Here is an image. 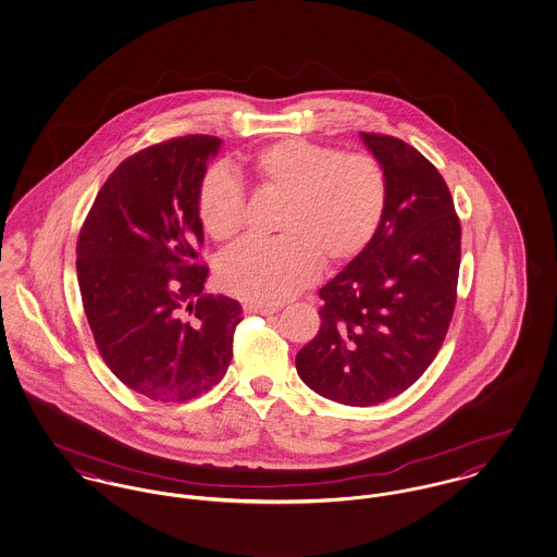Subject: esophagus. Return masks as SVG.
<instances>
[{
  "label": "esophagus",
  "mask_w": 557,
  "mask_h": 557,
  "mask_svg": "<svg viewBox=\"0 0 557 557\" xmlns=\"http://www.w3.org/2000/svg\"><path fill=\"white\" fill-rule=\"evenodd\" d=\"M243 310L245 312H256V314H276L278 306L276 304H260V301H245Z\"/></svg>",
  "instance_id": "obj_1"
}]
</instances>
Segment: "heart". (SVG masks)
Instances as JSON below:
<instances>
[{"instance_id": "1", "label": "heart", "mask_w": 557, "mask_h": 557, "mask_svg": "<svg viewBox=\"0 0 557 557\" xmlns=\"http://www.w3.org/2000/svg\"><path fill=\"white\" fill-rule=\"evenodd\" d=\"M262 193L281 199L272 240H251L224 253L215 268L224 292L256 301H283L308 287L321 264L358 258L375 238L389 186L367 152L283 138L249 157ZM245 190L231 172L209 170L197 190V215L207 235L231 243L245 226Z\"/></svg>"}]
</instances>
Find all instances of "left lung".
<instances>
[{"label":"left lung","instance_id":"8db88e82","mask_svg":"<svg viewBox=\"0 0 557 557\" xmlns=\"http://www.w3.org/2000/svg\"><path fill=\"white\" fill-rule=\"evenodd\" d=\"M387 176L383 224L319 297L321 329L295 356L324 398L373 407L403 394L436 358L453 321L461 224L438 170L400 138L362 132Z\"/></svg>","mask_w":557,"mask_h":557}]
</instances>
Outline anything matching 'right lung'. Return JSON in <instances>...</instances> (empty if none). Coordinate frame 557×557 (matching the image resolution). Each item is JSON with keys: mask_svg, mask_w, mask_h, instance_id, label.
<instances>
[{"mask_svg": "<svg viewBox=\"0 0 557 557\" xmlns=\"http://www.w3.org/2000/svg\"><path fill=\"white\" fill-rule=\"evenodd\" d=\"M222 140L190 134L119 163L77 238V278L107 367L154 403L193 400L226 375L243 310L206 295L197 190ZM196 301L193 302L191 299Z\"/></svg>", "mask_w": 557, "mask_h": 557, "instance_id": "1", "label": "right lung"}]
</instances>
